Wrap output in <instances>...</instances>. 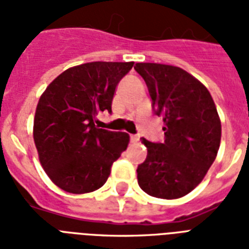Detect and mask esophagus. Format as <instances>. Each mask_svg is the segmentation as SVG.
Masks as SVG:
<instances>
[{
    "mask_svg": "<svg viewBox=\"0 0 249 249\" xmlns=\"http://www.w3.org/2000/svg\"><path fill=\"white\" fill-rule=\"evenodd\" d=\"M138 141H140V137L138 136H136V134H132V136H130V142H133V143H137Z\"/></svg>",
    "mask_w": 249,
    "mask_h": 249,
    "instance_id": "esophagus-1",
    "label": "esophagus"
}]
</instances>
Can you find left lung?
<instances>
[{"label":"left lung","mask_w":249,"mask_h":249,"mask_svg":"<svg viewBox=\"0 0 249 249\" xmlns=\"http://www.w3.org/2000/svg\"><path fill=\"white\" fill-rule=\"evenodd\" d=\"M164 121L163 143L142 138L147 158L137 168L138 185L160 199H178L196 187L216 159L221 121L208 89L179 67L137 63Z\"/></svg>","instance_id":"8db88e82"}]
</instances>
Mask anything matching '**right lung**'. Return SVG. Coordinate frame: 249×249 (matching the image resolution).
<instances>
[{"mask_svg": "<svg viewBox=\"0 0 249 249\" xmlns=\"http://www.w3.org/2000/svg\"><path fill=\"white\" fill-rule=\"evenodd\" d=\"M134 62H91L68 68L41 95L33 140L49 178L64 191L86 194L105 185L129 134L95 126L112 112L113 93Z\"/></svg>", "mask_w": 249, "mask_h": 249, "instance_id": "right-lung-1", "label": "right lung"}]
</instances>
